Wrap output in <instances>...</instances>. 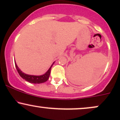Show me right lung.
Segmentation results:
<instances>
[{"instance_id":"1","label":"right lung","mask_w":120,"mask_h":120,"mask_svg":"<svg viewBox=\"0 0 120 120\" xmlns=\"http://www.w3.org/2000/svg\"><path fill=\"white\" fill-rule=\"evenodd\" d=\"M15 63L16 68L17 71H18V73H19L20 76H21V77H22L23 79L26 80V81H28L29 82H31V83L40 84L45 82V81H47L48 80L50 73H51V68H52V65H53V64L55 63V62L53 63V64H52V65L50 67L49 69L47 71V72L45 73H44L43 75H40V76H35V75L26 74V73L22 72V71L19 69V67L17 65V64H16V62H15Z\"/></svg>"}]
</instances>
